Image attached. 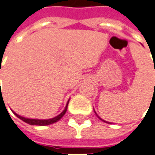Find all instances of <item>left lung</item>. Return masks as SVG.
I'll use <instances>...</instances> for the list:
<instances>
[{"label": "left lung", "instance_id": "8db88e82", "mask_svg": "<svg viewBox=\"0 0 155 155\" xmlns=\"http://www.w3.org/2000/svg\"><path fill=\"white\" fill-rule=\"evenodd\" d=\"M100 120H102V119H100ZM103 120V121H104V122H106L105 120ZM107 123H108V122H107Z\"/></svg>", "mask_w": 155, "mask_h": 155}]
</instances>
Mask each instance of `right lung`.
<instances>
[{
	"instance_id": "1",
	"label": "right lung",
	"mask_w": 155,
	"mask_h": 155,
	"mask_svg": "<svg viewBox=\"0 0 155 155\" xmlns=\"http://www.w3.org/2000/svg\"><path fill=\"white\" fill-rule=\"evenodd\" d=\"M67 108H68V104H67V106H66V108H64V110L62 112V113L60 114L59 115H58V116H56L55 118H52V119H50V120H35V119H26V118L22 117V116H20L18 114H15L16 116L17 117H18L19 119H21L22 120H24L26 123H28L29 125H34V126H47V125H51V124H53V123H55L58 120H59L61 118L63 117L64 115V114L66 113V111H67Z\"/></svg>"
}]
</instances>
